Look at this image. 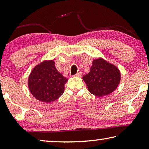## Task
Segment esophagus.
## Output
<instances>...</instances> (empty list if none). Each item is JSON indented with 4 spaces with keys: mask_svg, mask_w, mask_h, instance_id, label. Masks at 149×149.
Instances as JSON below:
<instances>
[{
    "mask_svg": "<svg viewBox=\"0 0 149 149\" xmlns=\"http://www.w3.org/2000/svg\"><path fill=\"white\" fill-rule=\"evenodd\" d=\"M75 76H77V77H81V76H82V72H77V74L75 75Z\"/></svg>",
    "mask_w": 149,
    "mask_h": 149,
    "instance_id": "obj_1",
    "label": "esophagus"
}]
</instances>
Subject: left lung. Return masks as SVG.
Returning <instances> with one entry per match:
<instances>
[{
    "mask_svg": "<svg viewBox=\"0 0 149 149\" xmlns=\"http://www.w3.org/2000/svg\"><path fill=\"white\" fill-rule=\"evenodd\" d=\"M120 72L116 67L102 58L93 61L89 74L83 77L89 91L97 97L109 95L120 81Z\"/></svg>",
    "mask_w": 149,
    "mask_h": 149,
    "instance_id": "obj_1",
    "label": "left lung"
}]
</instances>
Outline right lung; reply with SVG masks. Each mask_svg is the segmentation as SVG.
Wrapping results in <instances>:
<instances>
[{
	"label": "right lung",
	"mask_w": 149,
	"mask_h": 149,
	"mask_svg": "<svg viewBox=\"0 0 149 149\" xmlns=\"http://www.w3.org/2000/svg\"><path fill=\"white\" fill-rule=\"evenodd\" d=\"M67 81L56 70L53 60L44 61L31 72L28 87L37 99L49 103L58 99L63 94Z\"/></svg>",
	"instance_id": "obj_1"
}]
</instances>
